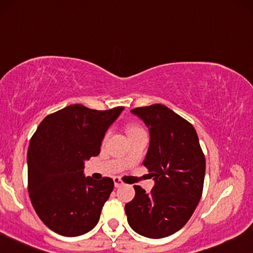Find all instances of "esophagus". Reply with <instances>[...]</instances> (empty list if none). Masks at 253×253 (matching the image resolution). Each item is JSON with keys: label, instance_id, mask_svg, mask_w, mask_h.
Instances as JSON below:
<instances>
[{"label": "esophagus", "instance_id": "1", "mask_svg": "<svg viewBox=\"0 0 253 253\" xmlns=\"http://www.w3.org/2000/svg\"><path fill=\"white\" fill-rule=\"evenodd\" d=\"M113 180H114V186L117 187V188H118V187H121V186H123V185H124V182L121 181V179L119 178V176H114Z\"/></svg>", "mask_w": 253, "mask_h": 253}]
</instances>
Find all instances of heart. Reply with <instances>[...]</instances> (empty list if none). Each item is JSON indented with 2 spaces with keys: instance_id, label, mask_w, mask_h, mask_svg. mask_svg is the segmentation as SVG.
I'll return each mask as SVG.
<instances>
[{
  "instance_id": "heart-1",
  "label": "heart",
  "mask_w": 253,
  "mask_h": 253,
  "mask_svg": "<svg viewBox=\"0 0 253 253\" xmlns=\"http://www.w3.org/2000/svg\"><path fill=\"white\" fill-rule=\"evenodd\" d=\"M140 130H144L141 128V127L139 126V125H135V124H130L127 126V134L130 135L133 134V133H136V132H140Z\"/></svg>"
}]
</instances>
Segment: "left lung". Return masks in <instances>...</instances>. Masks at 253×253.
Returning <instances> with one entry per match:
<instances>
[{
  "mask_svg": "<svg viewBox=\"0 0 253 253\" xmlns=\"http://www.w3.org/2000/svg\"><path fill=\"white\" fill-rule=\"evenodd\" d=\"M150 129L144 166L156 185L151 193L135 185V197L125 206L129 226L147 238H164L179 231L202 198L205 156L194 127L166 106L132 109Z\"/></svg>",
  "mask_w": 253,
  "mask_h": 253,
  "instance_id": "1",
  "label": "left lung"
}]
</instances>
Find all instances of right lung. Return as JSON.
<instances>
[{
  "label": "right lung",
  "mask_w": 253,
  "mask_h": 253,
  "mask_svg": "<svg viewBox=\"0 0 253 253\" xmlns=\"http://www.w3.org/2000/svg\"><path fill=\"white\" fill-rule=\"evenodd\" d=\"M123 109L71 105L47 115L30 139L29 197L40 219L54 232L81 236L99 221L114 182L108 176H84V161L100 153L106 130Z\"/></svg>",
  "instance_id": "right-lung-1"
}]
</instances>
